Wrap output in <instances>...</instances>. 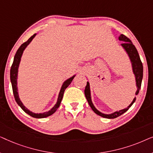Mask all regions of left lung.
I'll list each match as a JSON object with an SVG mask.
<instances>
[{"label": "left lung", "mask_w": 153, "mask_h": 153, "mask_svg": "<svg viewBox=\"0 0 153 153\" xmlns=\"http://www.w3.org/2000/svg\"><path fill=\"white\" fill-rule=\"evenodd\" d=\"M118 39L120 41L124 42L123 44H121V46H122L123 49H125V51H126V53L129 56V59H130L131 67H132L133 73L135 76L136 85H137V91H136L135 94L136 95H137L139 93L140 89H141L142 79H143V64H142L141 60L140 59V56L139 55V53H138L137 49H136L134 45H133L130 39L123 34H121L120 36H119ZM84 93H85V97H86L87 101L88 102L90 106H91L93 111L95 112L96 114L99 115V116L103 117V118H109V119L116 118L117 117L120 116V115L124 114L125 112H126L131 107V106L134 103L136 100V97H134V99L133 100V101L131 102V103L129 104L126 108H124V109H122L120 111H115L111 114H103V113L100 112V111H98L97 108L95 107V106L93 105V102H92V100H91V89H90V83L88 81H87V84L85 85Z\"/></svg>", "instance_id": "1"}]
</instances>
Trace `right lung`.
I'll return each mask as SVG.
<instances>
[{"mask_svg":"<svg viewBox=\"0 0 153 153\" xmlns=\"http://www.w3.org/2000/svg\"><path fill=\"white\" fill-rule=\"evenodd\" d=\"M35 35H36V33L33 35V36H31L30 38H29L28 40L26 42L22 44V45L20 46V47L18 49L17 51H16V53L15 54V56H14L13 63H12L11 69H10V80H11L12 91H13L14 98H15V100H16V103L18 104V105L22 108L23 111H24V112H26V114L30 115V116L33 117V118H46V117L51 116V115L54 114V113L57 111L58 108L59 107V106L60 104V102H61V101H62V97H63V94H64L65 91V89L67 88L70 85L71 82H72L73 80V79L74 78V76H76V75H74L73 76L70 77V78H69L68 79H67L66 81H64V83H62V85L61 88H60L59 94H58L57 102H56V104L54 105L53 107L51 108V110H49V111H47V112L40 113V114H35V113H33L32 111H30V110H28V108H27L26 106L23 104L22 101L20 100L19 96L18 88H17L18 69H19V66L21 58H22L23 52H24V51L26 48L27 46H28L29 44L30 43V42L33 40V39L35 37Z\"/></svg>","mask_w":153,"mask_h":153,"instance_id":"1","label":"right lung"}]
</instances>
